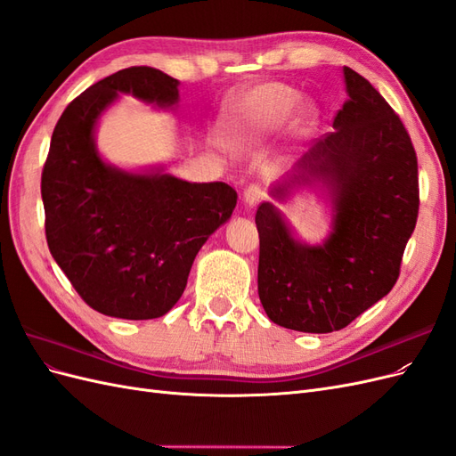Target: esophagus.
<instances>
[{
	"label": "esophagus",
	"instance_id": "esophagus-1",
	"mask_svg": "<svg viewBox=\"0 0 456 456\" xmlns=\"http://www.w3.org/2000/svg\"><path fill=\"white\" fill-rule=\"evenodd\" d=\"M262 200H265V188H262L260 184H249L245 188L243 191V201L249 205V207H255L258 205Z\"/></svg>",
	"mask_w": 456,
	"mask_h": 456
}]
</instances>
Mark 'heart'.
<instances>
[{"mask_svg": "<svg viewBox=\"0 0 456 456\" xmlns=\"http://www.w3.org/2000/svg\"><path fill=\"white\" fill-rule=\"evenodd\" d=\"M298 101L300 94L283 84H266L243 93L228 106L224 114V141L228 144H245L265 139L283 126ZM293 126L297 129L310 126L308 110L295 114Z\"/></svg>", "mask_w": 456, "mask_h": 456, "instance_id": "1", "label": "heart"}]
</instances>
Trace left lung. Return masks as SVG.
<instances>
[{"mask_svg":"<svg viewBox=\"0 0 456 456\" xmlns=\"http://www.w3.org/2000/svg\"><path fill=\"white\" fill-rule=\"evenodd\" d=\"M348 101L335 133L315 139L270 194L314 181L327 186L333 226L320 245L295 240L272 203L256 209L258 297L273 323L330 333L392 291L419 216V165L402 119L369 81L344 66Z\"/></svg>","mask_w":456,"mask_h":456,"instance_id":"8db88e82","label":"left lung"}]
</instances>
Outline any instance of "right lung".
<instances>
[{
	"label": "right lung",
	"mask_w": 456,
	"mask_h": 456,
	"mask_svg": "<svg viewBox=\"0 0 456 456\" xmlns=\"http://www.w3.org/2000/svg\"><path fill=\"white\" fill-rule=\"evenodd\" d=\"M119 93L173 108L178 81L156 68L131 66L66 106L41 173L45 236L53 258L93 310L154 320L183 297L198 251L232 216L238 194L224 183L127 173L102 161L94 127Z\"/></svg>",
	"instance_id": "add662e5"
}]
</instances>
